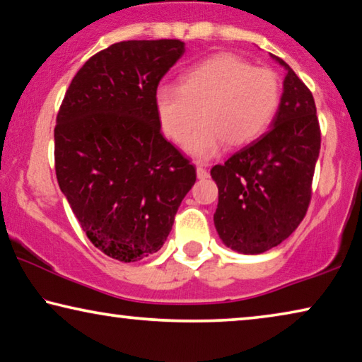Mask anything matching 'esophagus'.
<instances>
[{
    "mask_svg": "<svg viewBox=\"0 0 362 362\" xmlns=\"http://www.w3.org/2000/svg\"><path fill=\"white\" fill-rule=\"evenodd\" d=\"M197 175H198V179H208L209 172L206 167H203V164H197Z\"/></svg>",
    "mask_w": 362,
    "mask_h": 362,
    "instance_id": "obj_1",
    "label": "esophagus"
}]
</instances>
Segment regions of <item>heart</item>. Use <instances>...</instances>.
<instances>
[{"label": "heart", "instance_id": "heart-1", "mask_svg": "<svg viewBox=\"0 0 362 362\" xmlns=\"http://www.w3.org/2000/svg\"><path fill=\"white\" fill-rule=\"evenodd\" d=\"M279 79L269 68L219 53L187 69L182 84L156 90L160 125L174 141H185L204 110L205 122L187 141L197 158H211L228 141L242 146L272 122L279 104Z\"/></svg>", "mask_w": 362, "mask_h": 362}]
</instances>
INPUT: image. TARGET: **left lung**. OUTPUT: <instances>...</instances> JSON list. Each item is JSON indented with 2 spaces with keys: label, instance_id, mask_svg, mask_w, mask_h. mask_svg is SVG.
<instances>
[{
  "label": "left lung",
  "instance_id": "left-lung-1",
  "mask_svg": "<svg viewBox=\"0 0 362 362\" xmlns=\"http://www.w3.org/2000/svg\"><path fill=\"white\" fill-rule=\"evenodd\" d=\"M273 127L211 169L219 188L216 230L230 249L267 252L294 233L312 198L320 153L314 95L289 64Z\"/></svg>",
  "mask_w": 362,
  "mask_h": 362
}]
</instances>
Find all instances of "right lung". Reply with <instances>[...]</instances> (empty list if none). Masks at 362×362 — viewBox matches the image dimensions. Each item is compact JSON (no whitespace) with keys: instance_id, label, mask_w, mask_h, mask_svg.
Here are the masks:
<instances>
[{"instance_id":"1","label":"right lung","mask_w":362,"mask_h":362,"mask_svg":"<svg viewBox=\"0 0 362 362\" xmlns=\"http://www.w3.org/2000/svg\"><path fill=\"white\" fill-rule=\"evenodd\" d=\"M183 52L174 39L113 43L83 64L58 110V185L88 239L115 260L158 252L197 180L160 132L156 105Z\"/></svg>"}]
</instances>
